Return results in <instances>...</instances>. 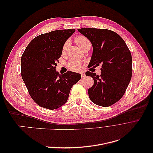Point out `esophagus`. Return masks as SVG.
<instances>
[{
	"label": "esophagus",
	"mask_w": 153,
	"mask_h": 153,
	"mask_svg": "<svg viewBox=\"0 0 153 153\" xmlns=\"http://www.w3.org/2000/svg\"><path fill=\"white\" fill-rule=\"evenodd\" d=\"M81 76H82V78L85 77V72L82 71V72L81 73Z\"/></svg>",
	"instance_id": "1"
}]
</instances>
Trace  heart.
Here are the masks:
<instances>
[{
  "label": "heart",
  "mask_w": 153,
  "mask_h": 153,
  "mask_svg": "<svg viewBox=\"0 0 153 153\" xmlns=\"http://www.w3.org/2000/svg\"><path fill=\"white\" fill-rule=\"evenodd\" d=\"M75 42L77 44V45L81 49L84 48L85 45H87L88 43H91L90 41H89L87 38L83 36H78L75 38ZM69 45V41H66L65 44L64 45V47L62 48V52H65L66 50L68 48V47ZM68 68L73 71H78L80 70L82 68V63L79 61L77 60H73V61H70L68 64Z\"/></svg>",
  "instance_id": "obj_1"
}]
</instances>
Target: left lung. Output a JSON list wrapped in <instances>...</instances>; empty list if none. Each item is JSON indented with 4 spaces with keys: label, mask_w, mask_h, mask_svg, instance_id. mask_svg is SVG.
Here are the masks:
<instances>
[{
    "label": "left lung",
    "mask_w": 153,
    "mask_h": 153,
    "mask_svg": "<svg viewBox=\"0 0 153 153\" xmlns=\"http://www.w3.org/2000/svg\"><path fill=\"white\" fill-rule=\"evenodd\" d=\"M78 32L92 45L93 52L88 67L101 65V75L87 71L94 85L88 89L92 102L109 106L123 96L132 75V57L126 43L116 32L103 29L82 28Z\"/></svg>",
    "instance_id": "obj_1"
}]
</instances>
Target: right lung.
<instances>
[{"label": "right lung", "instance_id": "add662e5", "mask_svg": "<svg viewBox=\"0 0 153 153\" xmlns=\"http://www.w3.org/2000/svg\"><path fill=\"white\" fill-rule=\"evenodd\" d=\"M75 31L69 29L41 34L30 41L22 55V79L32 100L41 107H61L73 85L80 80L79 73L68 71L59 75L55 69L64 43Z\"/></svg>", "mask_w": 153, "mask_h": 153}]
</instances>
